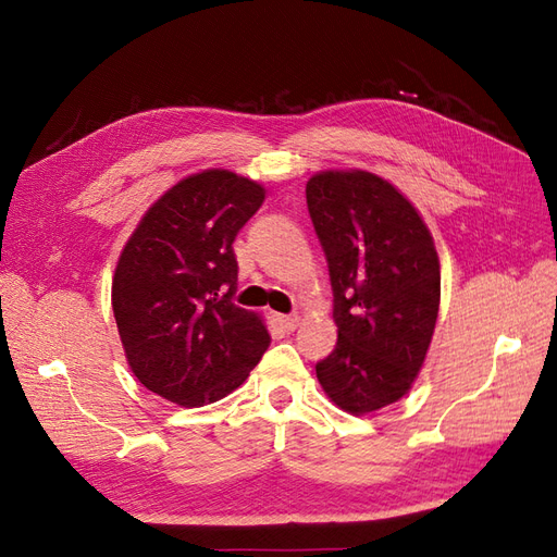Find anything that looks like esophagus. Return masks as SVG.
Returning <instances> with one entry per match:
<instances>
[{
    "label": "esophagus",
    "instance_id": "1",
    "mask_svg": "<svg viewBox=\"0 0 557 557\" xmlns=\"http://www.w3.org/2000/svg\"><path fill=\"white\" fill-rule=\"evenodd\" d=\"M276 320L285 332H295L299 327V315H276Z\"/></svg>",
    "mask_w": 557,
    "mask_h": 557
}]
</instances>
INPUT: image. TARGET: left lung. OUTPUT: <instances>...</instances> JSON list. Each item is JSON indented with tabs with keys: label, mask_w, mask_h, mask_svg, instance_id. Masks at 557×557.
<instances>
[{
	"label": "left lung",
	"mask_w": 557,
	"mask_h": 557,
	"mask_svg": "<svg viewBox=\"0 0 557 557\" xmlns=\"http://www.w3.org/2000/svg\"><path fill=\"white\" fill-rule=\"evenodd\" d=\"M307 207L339 330L315 376L339 409L379 411L411 391L432 342L442 297L432 234L393 183L362 170L311 176Z\"/></svg>",
	"instance_id": "1"
}]
</instances>
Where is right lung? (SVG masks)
<instances>
[{
	"instance_id": "1",
	"label": "right lung",
	"mask_w": 557,
	"mask_h": 557,
	"mask_svg": "<svg viewBox=\"0 0 557 557\" xmlns=\"http://www.w3.org/2000/svg\"><path fill=\"white\" fill-rule=\"evenodd\" d=\"M264 188L227 170L178 181L125 244L111 285L117 334L134 376L181 407L223 399L269 346L262 318L232 301L234 239Z\"/></svg>"
}]
</instances>
